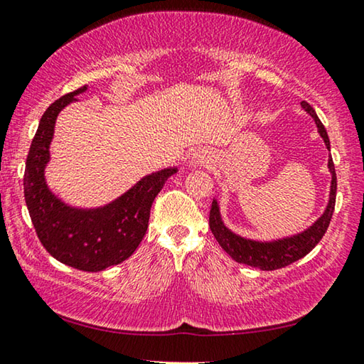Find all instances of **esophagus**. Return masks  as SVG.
<instances>
[{
    "label": "esophagus",
    "instance_id": "obj_1",
    "mask_svg": "<svg viewBox=\"0 0 364 364\" xmlns=\"http://www.w3.org/2000/svg\"><path fill=\"white\" fill-rule=\"evenodd\" d=\"M209 154L208 150H203L199 149L194 151V154L191 155V159H189V164H191L193 166H205L209 164Z\"/></svg>",
    "mask_w": 364,
    "mask_h": 364
}]
</instances>
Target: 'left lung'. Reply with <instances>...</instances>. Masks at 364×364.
Segmentation results:
<instances>
[{
  "instance_id": "obj_1",
  "label": "left lung",
  "mask_w": 364,
  "mask_h": 364,
  "mask_svg": "<svg viewBox=\"0 0 364 364\" xmlns=\"http://www.w3.org/2000/svg\"><path fill=\"white\" fill-rule=\"evenodd\" d=\"M301 106L314 117L318 132H321L325 145H327V149L330 150L327 130H325L321 119L317 117L314 107L306 101H302ZM328 170L332 173V186H330V200L327 209H325L321 219H318L312 227H309L307 230H304L302 234L276 242H255L248 240V238L238 237L224 225V222H222L219 214V205H217V200H214L209 213V227L210 230H213L215 240L219 242V245L224 248L237 263H243L248 264V267L259 268L264 271L284 268L287 264L294 263L302 257H306V255L322 240V237L325 235V232H327L330 220H332L333 215L335 198H337V175H335V165L332 159L328 160Z\"/></svg>"
}]
</instances>
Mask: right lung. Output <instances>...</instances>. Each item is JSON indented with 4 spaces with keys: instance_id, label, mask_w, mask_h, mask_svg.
<instances>
[{
    "instance_id": "right-lung-1",
    "label": "right lung",
    "mask_w": 364,
    "mask_h": 364,
    "mask_svg": "<svg viewBox=\"0 0 364 364\" xmlns=\"http://www.w3.org/2000/svg\"><path fill=\"white\" fill-rule=\"evenodd\" d=\"M85 90L81 86L62 96L43 112L27 154L24 198L43 248L63 264L96 273L122 263L137 250L147 232L151 203L176 168L151 173L101 209H75L53 196L43 180L53 126L58 112Z\"/></svg>"
}]
</instances>
